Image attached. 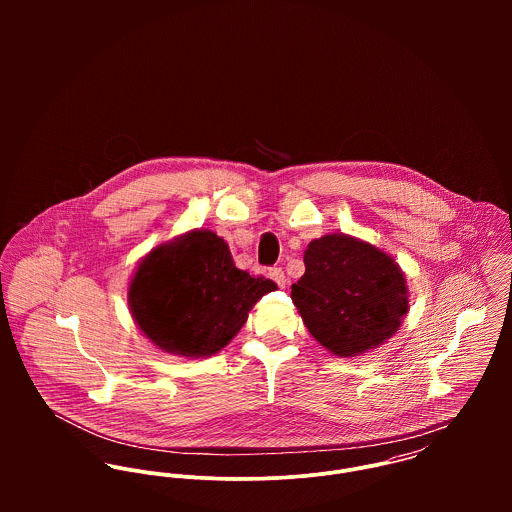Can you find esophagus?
Segmentation results:
<instances>
[{
    "mask_svg": "<svg viewBox=\"0 0 512 512\" xmlns=\"http://www.w3.org/2000/svg\"><path fill=\"white\" fill-rule=\"evenodd\" d=\"M268 278L274 280V282L278 284V288H286V284H288L286 274H284L282 268H270V270H268Z\"/></svg>",
    "mask_w": 512,
    "mask_h": 512,
    "instance_id": "obj_1",
    "label": "esophagus"
}]
</instances>
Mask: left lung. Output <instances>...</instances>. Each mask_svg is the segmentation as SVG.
<instances>
[{
	"mask_svg": "<svg viewBox=\"0 0 512 512\" xmlns=\"http://www.w3.org/2000/svg\"><path fill=\"white\" fill-rule=\"evenodd\" d=\"M305 274L292 301L329 353L357 357L386 343L410 309L406 276L394 258L361 238L335 232L303 254Z\"/></svg>",
	"mask_w": 512,
	"mask_h": 512,
	"instance_id": "8db88e82",
	"label": "left lung"
}]
</instances>
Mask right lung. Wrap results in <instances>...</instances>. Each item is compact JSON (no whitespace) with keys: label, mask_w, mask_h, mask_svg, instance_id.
Returning <instances> with one entry per match:
<instances>
[{"label":"right lung","mask_w":512,"mask_h":512,"mask_svg":"<svg viewBox=\"0 0 512 512\" xmlns=\"http://www.w3.org/2000/svg\"><path fill=\"white\" fill-rule=\"evenodd\" d=\"M276 288L264 276L238 270L213 230L195 228L155 246L138 264L128 305L157 349L205 359L224 349L256 301Z\"/></svg>","instance_id":"add662e5"}]
</instances>
